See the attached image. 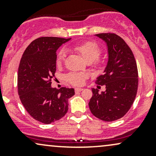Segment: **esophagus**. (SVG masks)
<instances>
[{"instance_id":"esophagus-1","label":"esophagus","mask_w":156,"mask_h":156,"mask_svg":"<svg viewBox=\"0 0 156 156\" xmlns=\"http://www.w3.org/2000/svg\"><path fill=\"white\" fill-rule=\"evenodd\" d=\"M81 91H83V89H82V88H76V89H75V92H76V93L81 92Z\"/></svg>"}]
</instances>
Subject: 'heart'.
Here are the masks:
<instances>
[{"mask_svg": "<svg viewBox=\"0 0 156 156\" xmlns=\"http://www.w3.org/2000/svg\"><path fill=\"white\" fill-rule=\"evenodd\" d=\"M73 50L79 54L86 62H92L96 66L101 67L104 63L103 59L98 58L101 55V49L100 46L95 42L87 41L75 44L73 47ZM67 56V50L62 48L58 52L56 58V63L60 64L65 59ZM87 78V75L83 73H71L67 76V80L69 83L74 86H80L83 84L85 79Z\"/></svg>", "mask_w": 156, "mask_h": 156, "instance_id": "heart-1", "label": "heart"}]
</instances>
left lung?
<instances>
[{
  "label": "left lung",
  "instance_id": "8db88e82",
  "mask_svg": "<svg viewBox=\"0 0 156 156\" xmlns=\"http://www.w3.org/2000/svg\"><path fill=\"white\" fill-rule=\"evenodd\" d=\"M95 36L106 42L108 60L104 74L95 81L98 88L105 86V91L92 89L89 106L94 117L112 122L124 117L133 105L139 83L137 65L131 49L120 37L111 33Z\"/></svg>",
  "mask_w": 156,
  "mask_h": 156
}]
</instances>
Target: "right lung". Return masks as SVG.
<instances>
[{"mask_svg": "<svg viewBox=\"0 0 156 156\" xmlns=\"http://www.w3.org/2000/svg\"><path fill=\"white\" fill-rule=\"evenodd\" d=\"M69 39L43 37L35 39L23 53L17 74L21 103L36 120L51 124L59 120L68 111V99L74 89L51 87L56 70V51Z\"/></svg>", "mask_w": 156, "mask_h": 156, "instance_id": "1", "label": "right lung"}]
</instances>
